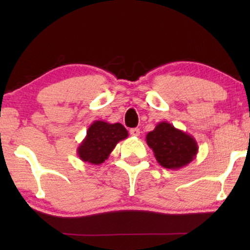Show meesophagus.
Instances as JSON below:
<instances>
[{
  "label": "esophagus",
  "mask_w": 250,
  "mask_h": 250,
  "mask_svg": "<svg viewBox=\"0 0 250 250\" xmlns=\"http://www.w3.org/2000/svg\"><path fill=\"white\" fill-rule=\"evenodd\" d=\"M130 134L133 135V137H139L140 135V130H139L138 128H133L130 130Z\"/></svg>",
  "instance_id": "34e87169"
}]
</instances>
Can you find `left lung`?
<instances>
[{"label": "left lung", "instance_id": "obj_1", "mask_svg": "<svg viewBox=\"0 0 250 250\" xmlns=\"http://www.w3.org/2000/svg\"><path fill=\"white\" fill-rule=\"evenodd\" d=\"M146 145L161 167L179 170L196 158L198 146L191 134L176 129L167 121L159 122L146 137Z\"/></svg>", "mask_w": 250, "mask_h": 250}]
</instances>
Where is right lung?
Instances as JSON below:
<instances>
[{"instance_id":"1","label":"right lung","mask_w":250,"mask_h":250,"mask_svg":"<svg viewBox=\"0 0 250 250\" xmlns=\"http://www.w3.org/2000/svg\"><path fill=\"white\" fill-rule=\"evenodd\" d=\"M128 135V131L121 124L96 120L88 128L86 137L78 146L77 154L83 162L99 166L109 158L118 142L125 140Z\"/></svg>"}]
</instances>
